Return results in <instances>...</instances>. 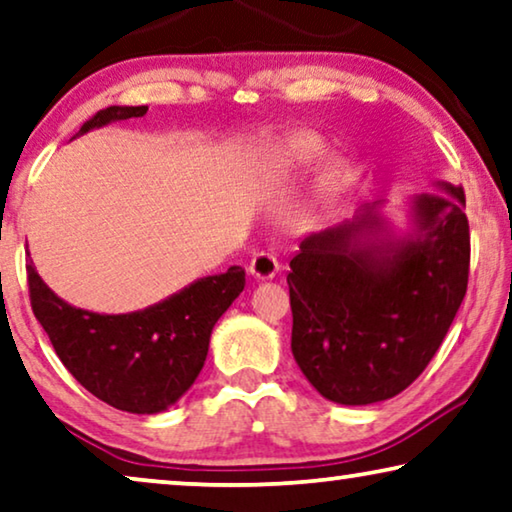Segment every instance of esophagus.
Instances as JSON below:
<instances>
[{
    "label": "esophagus",
    "mask_w": 512,
    "mask_h": 512,
    "mask_svg": "<svg viewBox=\"0 0 512 512\" xmlns=\"http://www.w3.org/2000/svg\"><path fill=\"white\" fill-rule=\"evenodd\" d=\"M248 271L253 273L257 280H271L280 271V262L278 257L271 253H257L253 259H250Z\"/></svg>",
    "instance_id": "34e87169"
}]
</instances>
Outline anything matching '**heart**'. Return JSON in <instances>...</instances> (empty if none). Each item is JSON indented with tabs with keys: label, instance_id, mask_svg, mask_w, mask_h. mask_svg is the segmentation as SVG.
Wrapping results in <instances>:
<instances>
[{
	"label": "heart",
	"instance_id": "1",
	"mask_svg": "<svg viewBox=\"0 0 512 512\" xmlns=\"http://www.w3.org/2000/svg\"><path fill=\"white\" fill-rule=\"evenodd\" d=\"M322 156V144L315 137H296L287 144V154L285 160L289 165H305L310 163V160H315Z\"/></svg>",
	"mask_w": 512,
	"mask_h": 512
}]
</instances>
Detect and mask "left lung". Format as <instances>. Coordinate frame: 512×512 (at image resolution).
Listing matches in <instances>:
<instances>
[{
  "label": "left lung",
  "mask_w": 512,
  "mask_h": 512,
  "mask_svg": "<svg viewBox=\"0 0 512 512\" xmlns=\"http://www.w3.org/2000/svg\"><path fill=\"white\" fill-rule=\"evenodd\" d=\"M414 200L421 234L361 241L379 225L354 223L305 236L289 262L292 354L312 386L338 404L388 400L414 384L444 342L467 294L471 234L464 188Z\"/></svg>",
  "instance_id": "obj_1"
}]
</instances>
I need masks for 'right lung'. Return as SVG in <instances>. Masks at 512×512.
Here are the masks:
<instances>
[{"mask_svg":"<svg viewBox=\"0 0 512 512\" xmlns=\"http://www.w3.org/2000/svg\"><path fill=\"white\" fill-rule=\"evenodd\" d=\"M147 114V105H112L80 133ZM29 301L59 361L98 400L131 414H158L193 386L209 352L213 324L243 292L246 269L230 266L147 310L98 315L61 301L27 264Z\"/></svg>","mask_w":512,"mask_h":512,"instance_id":"add662e5","label":"right lung"}]
</instances>
